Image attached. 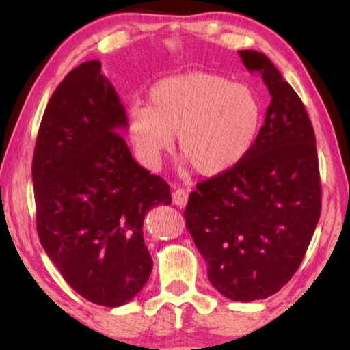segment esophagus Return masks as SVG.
Masks as SVG:
<instances>
[{
	"instance_id": "esophagus-1",
	"label": "esophagus",
	"mask_w": 350,
	"mask_h": 350,
	"mask_svg": "<svg viewBox=\"0 0 350 350\" xmlns=\"http://www.w3.org/2000/svg\"><path fill=\"white\" fill-rule=\"evenodd\" d=\"M187 202H188V193L185 191V189H182V188L174 189V193H173V204L174 205H179V206H185Z\"/></svg>"
}]
</instances>
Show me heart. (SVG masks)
I'll list each match as a JSON object with an SVG mask.
<instances>
[{"mask_svg": "<svg viewBox=\"0 0 350 350\" xmlns=\"http://www.w3.org/2000/svg\"><path fill=\"white\" fill-rule=\"evenodd\" d=\"M262 125V105L250 86L193 70L159 80L148 106L128 109L126 131L139 161L154 170L173 144L198 174L222 176L250 154Z\"/></svg>", "mask_w": 350, "mask_h": 350, "instance_id": "heart-1", "label": "heart"}]
</instances>
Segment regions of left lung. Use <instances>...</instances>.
<instances>
[{
    "label": "left lung",
    "mask_w": 350,
    "mask_h": 350,
    "mask_svg": "<svg viewBox=\"0 0 350 350\" xmlns=\"http://www.w3.org/2000/svg\"><path fill=\"white\" fill-rule=\"evenodd\" d=\"M271 102L238 167L200 182L185 208L211 286L241 303L269 298L298 270L321 215L317 140L303 102L267 55L239 51Z\"/></svg>",
    "instance_id": "8db88e82"
}]
</instances>
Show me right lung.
Returning <instances> with one entry per match:
<instances>
[{
	"instance_id": "obj_1",
	"label": "right lung",
	"mask_w": 350,
	"mask_h": 350,
	"mask_svg": "<svg viewBox=\"0 0 350 350\" xmlns=\"http://www.w3.org/2000/svg\"><path fill=\"white\" fill-rule=\"evenodd\" d=\"M125 129L102 63L85 62L52 94L32 161L41 245L77 293L105 307L144 288L152 270L145 216L171 204L168 183L134 161Z\"/></svg>"
}]
</instances>
